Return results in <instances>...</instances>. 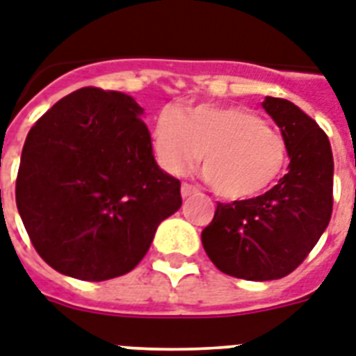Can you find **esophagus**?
<instances>
[{
  "label": "esophagus",
  "instance_id": "34e87169",
  "mask_svg": "<svg viewBox=\"0 0 356 356\" xmlns=\"http://www.w3.org/2000/svg\"><path fill=\"white\" fill-rule=\"evenodd\" d=\"M192 194H195V186H192L188 183H183V186H181V195L183 197H190Z\"/></svg>",
  "mask_w": 356,
  "mask_h": 356
}]
</instances>
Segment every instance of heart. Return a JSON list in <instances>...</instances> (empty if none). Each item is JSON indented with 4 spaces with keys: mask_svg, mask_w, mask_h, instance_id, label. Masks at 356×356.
Returning <instances> with one entry per match:
<instances>
[{
    "mask_svg": "<svg viewBox=\"0 0 356 356\" xmlns=\"http://www.w3.org/2000/svg\"><path fill=\"white\" fill-rule=\"evenodd\" d=\"M156 161L183 175L203 153V175L227 200L253 197L279 181L288 162L286 140L259 114L240 107H201L162 114L155 127Z\"/></svg>",
    "mask_w": 356,
    "mask_h": 356,
    "instance_id": "b5f03b06",
    "label": "heart"
}]
</instances>
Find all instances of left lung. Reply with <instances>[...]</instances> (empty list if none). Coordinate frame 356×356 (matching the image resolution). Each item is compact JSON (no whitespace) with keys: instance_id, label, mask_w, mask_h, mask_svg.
<instances>
[{"instance_id":"left-lung-1","label":"left lung","mask_w":356,"mask_h":356,"mask_svg":"<svg viewBox=\"0 0 356 356\" xmlns=\"http://www.w3.org/2000/svg\"><path fill=\"white\" fill-rule=\"evenodd\" d=\"M262 107L286 140L288 173L266 194L218 203L201 242L218 270L245 281L292 273L312 251L332 214L331 144L314 120L281 97Z\"/></svg>"}]
</instances>
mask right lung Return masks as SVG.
Returning a JSON list of instances; mask_svg holds the SVG:
<instances>
[{
    "label": "right lung",
    "mask_w": 356,
    "mask_h": 356,
    "mask_svg": "<svg viewBox=\"0 0 356 356\" xmlns=\"http://www.w3.org/2000/svg\"><path fill=\"white\" fill-rule=\"evenodd\" d=\"M140 114L131 96L85 86L31 127L16 207L36 253L58 273L94 282L125 275L183 203Z\"/></svg>",
    "instance_id": "1"
}]
</instances>
